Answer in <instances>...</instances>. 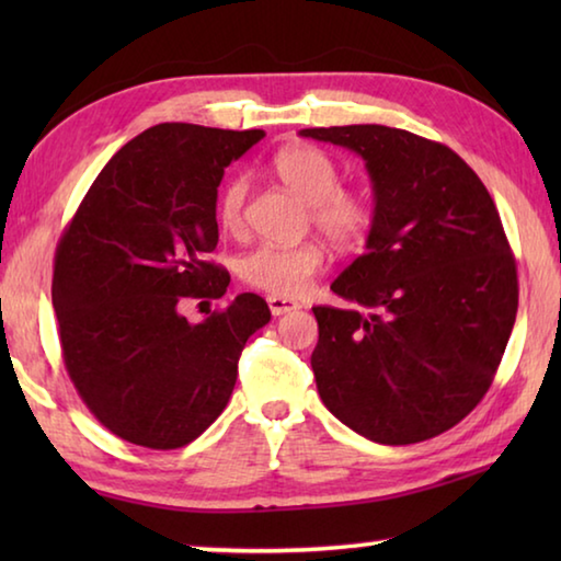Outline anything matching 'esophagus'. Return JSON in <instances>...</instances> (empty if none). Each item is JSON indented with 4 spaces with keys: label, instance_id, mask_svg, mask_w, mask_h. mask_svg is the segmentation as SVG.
<instances>
[{
    "label": "esophagus",
    "instance_id": "34e87169",
    "mask_svg": "<svg viewBox=\"0 0 561 561\" xmlns=\"http://www.w3.org/2000/svg\"><path fill=\"white\" fill-rule=\"evenodd\" d=\"M267 304H270V311L274 317H282V314H287V311H294V309H299V301H294V299H287V297H267Z\"/></svg>",
    "mask_w": 561,
    "mask_h": 561
}]
</instances>
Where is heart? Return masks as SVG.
Listing matches in <instances>:
<instances>
[{"label": "heart", "mask_w": 561, "mask_h": 561, "mask_svg": "<svg viewBox=\"0 0 561 561\" xmlns=\"http://www.w3.org/2000/svg\"><path fill=\"white\" fill-rule=\"evenodd\" d=\"M279 183L309 205V220L331 244H356L371 225V207L356 190L341 187L334 160L314 146H287L272 160ZM247 180L232 178L217 201V220L225 230L237 232L244 225ZM324 267V250L317 242L294 247L260 244L237 264L240 277L254 289L274 297H297Z\"/></svg>", "instance_id": "heart-1"}]
</instances>
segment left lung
Here are the masks:
<instances>
[{
	"instance_id": "left-lung-1",
	"label": "left lung",
	"mask_w": 561,
	"mask_h": 561,
	"mask_svg": "<svg viewBox=\"0 0 561 561\" xmlns=\"http://www.w3.org/2000/svg\"><path fill=\"white\" fill-rule=\"evenodd\" d=\"M366 160L376 210L366 252L314 307L317 388L341 423L381 445L458 425L497 374L517 317V264L497 207L448 146L388 126L304 128Z\"/></svg>"
}]
</instances>
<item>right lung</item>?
I'll use <instances>...</instances> for the list:
<instances>
[{"label":"right lung","mask_w":561,"mask_h":561,"mask_svg":"<svg viewBox=\"0 0 561 561\" xmlns=\"http://www.w3.org/2000/svg\"><path fill=\"white\" fill-rule=\"evenodd\" d=\"M264 130L158 123L128 140L93 180L54 254L51 301L64 366L113 435L150 450L193 443L225 411L237 360L272 319L244 291L201 324L187 299L225 297L217 187Z\"/></svg>","instance_id":"1"}]
</instances>
